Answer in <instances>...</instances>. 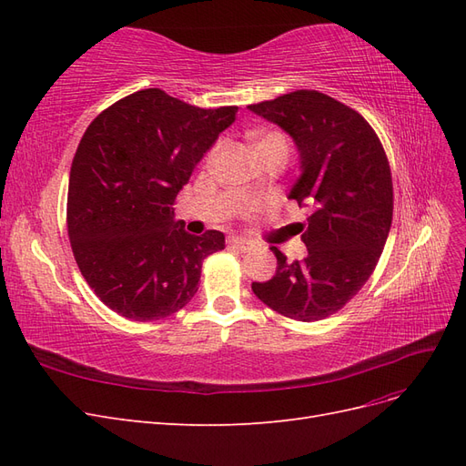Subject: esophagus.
<instances>
[{
    "label": "esophagus",
    "mask_w": 466,
    "mask_h": 466,
    "mask_svg": "<svg viewBox=\"0 0 466 466\" xmlns=\"http://www.w3.org/2000/svg\"><path fill=\"white\" fill-rule=\"evenodd\" d=\"M229 247H231V248H235V250H238V252H247V250H248V245H247V243H243V241H237V238H231V241H229Z\"/></svg>",
    "instance_id": "esophagus-1"
}]
</instances>
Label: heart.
<instances>
[{"label":"heart","mask_w":466,"mask_h":466,"mask_svg":"<svg viewBox=\"0 0 466 466\" xmlns=\"http://www.w3.org/2000/svg\"><path fill=\"white\" fill-rule=\"evenodd\" d=\"M247 144L252 151V155L262 153V151H278L288 157V137L279 132H257L247 137Z\"/></svg>","instance_id":"heart-1"}]
</instances>
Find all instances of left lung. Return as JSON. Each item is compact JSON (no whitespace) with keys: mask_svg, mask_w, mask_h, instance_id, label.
Here are the masks:
<instances>
[{"mask_svg":"<svg viewBox=\"0 0 466 466\" xmlns=\"http://www.w3.org/2000/svg\"><path fill=\"white\" fill-rule=\"evenodd\" d=\"M248 110L293 139L301 175L288 198L311 211L298 223L307 257L288 262L270 247L276 276L252 281V291L288 319L320 320L363 288L387 243L392 178L385 149L368 120L319 91H293Z\"/></svg>","mask_w":466,"mask_h":466,"instance_id":"obj_1","label":"left lung"}]
</instances>
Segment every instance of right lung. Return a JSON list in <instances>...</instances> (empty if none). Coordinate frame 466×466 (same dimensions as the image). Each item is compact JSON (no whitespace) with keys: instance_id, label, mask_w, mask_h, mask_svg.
<instances>
[{"instance_id":"1","label":"right lung","mask_w":466,"mask_h":466,"mask_svg":"<svg viewBox=\"0 0 466 466\" xmlns=\"http://www.w3.org/2000/svg\"><path fill=\"white\" fill-rule=\"evenodd\" d=\"M237 110L144 89L83 134L69 171L67 235L83 278L115 313L159 320L198 291L202 262L225 247V235L187 233L173 204Z\"/></svg>"}]
</instances>
